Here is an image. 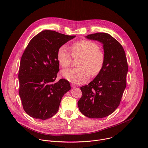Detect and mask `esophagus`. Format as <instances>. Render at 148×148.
<instances>
[{
  "mask_svg": "<svg viewBox=\"0 0 148 148\" xmlns=\"http://www.w3.org/2000/svg\"><path fill=\"white\" fill-rule=\"evenodd\" d=\"M71 87H72L73 88H77V87L76 86H75V85H73V84H72V85H71Z\"/></svg>",
  "mask_w": 148,
  "mask_h": 148,
  "instance_id": "34e87169",
  "label": "esophagus"
}]
</instances>
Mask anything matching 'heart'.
Returning <instances> with one entry per match:
<instances>
[{
	"label": "heart",
	"instance_id": "1",
	"mask_svg": "<svg viewBox=\"0 0 148 148\" xmlns=\"http://www.w3.org/2000/svg\"><path fill=\"white\" fill-rule=\"evenodd\" d=\"M73 57H81L78 69H67L62 71L64 78L74 84H82L87 81L90 75L95 76L102 70L105 55L98 50L99 46L88 40H81L71 46ZM57 61L62 68L70 67L72 61L71 54L66 45L61 46L57 51Z\"/></svg>",
	"mask_w": 148,
	"mask_h": 148
}]
</instances>
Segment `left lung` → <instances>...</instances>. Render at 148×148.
Listing matches in <instances>:
<instances>
[{"label": "left lung", "mask_w": 148, "mask_h": 148, "mask_svg": "<svg viewBox=\"0 0 148 148\" xmlns=\"http://www.w3.org/2000/svg\"><path fill=\"white\" fill-rule=\"evenodd\" d=\"M86 38L102 43L105 62L101 72L88 86L81 87L80 112L90 118L106 117L118 108L126 86L128 67L125 51L110 34L97 33Z\"/></svg>", "instance_id": "left-lung-1"}]
</instances>
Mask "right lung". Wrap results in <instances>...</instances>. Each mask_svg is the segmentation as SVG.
Returning a JSON list of instances; mask_svg holds the SVG:
<instances>
[{"mask_svg": "<svg viewBox=\"0 0 148 148\" xmlns=\"http://www.w3.org/2000/svg\"><path fill=\"white\" fill-rule=\"evenodd\" d=\"M75 36L44 30L29 42L21 58L19 95L23 109L31 117L46 120L58 111L61 99L71 90L69 82H54L59 71L57 51Z\"/></svg>", "mask_w": 148, "mask_h": 148, "instance_id": "obj_1", "label": "right lung"}]
</instances>
